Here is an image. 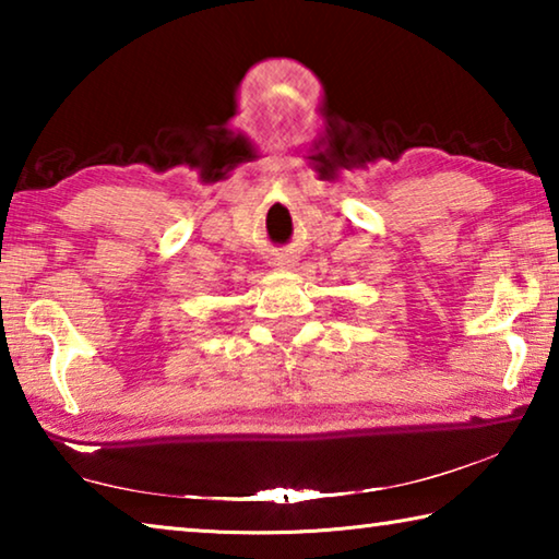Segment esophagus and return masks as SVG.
Instances as JSON below:
<instances>
[{
	"instance_id": "34e87169",
	"label": "esophagus",
	"mask_w": 559,
	"mask_h": 559,
	"mask_svg": "<svg viewBox=\"0 0 559 559\" xmlns=\"http://www.w3.org/2000/svg\"><path fill=\"white\" fill-rule=\"evenodd\" d=\"M298 266V259L293 257V253H276V257L271 259V269L273 271H290Z\"/></svg>"
}]
</instances>
